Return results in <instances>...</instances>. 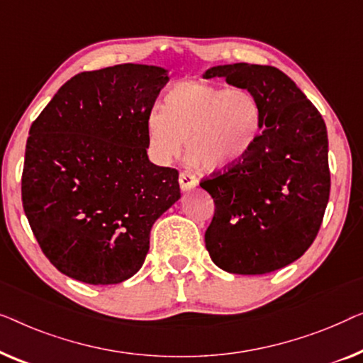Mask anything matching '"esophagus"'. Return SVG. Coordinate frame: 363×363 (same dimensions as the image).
<instances>
[{
  "mask_svg": "<svg viewBox=\"0 0 363 363\" xmlns=\"http://www.w3.org/2000/svg\"><path fill=\"white\" fill-rule=\"evenodd\" d=\"M179 186L182 191H191L197 186V177L192 174V172H187V171H182L179 174Z\"/></svg>",
  "mask_w": 363,
  "mask_h": 363,
  "instance_id": "34e87169",
  "label": "esophagus"
}]
</instances>
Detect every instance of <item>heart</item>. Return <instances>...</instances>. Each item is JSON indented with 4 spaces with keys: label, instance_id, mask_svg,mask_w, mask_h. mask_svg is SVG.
Here are the masks:
<instances>
[{
    "label": "heart",
    "instance_id": "obj_1",
    "mask_svg": "<svg viewBox=\"0 0 363 363\" xmlns=\"http://www.w3.org/2000/svg\"><path fill=\"white\" fill-rule=\"evenodd\" d=\"M264 128L262 104L247 89H225L207 80H182L166 91L162 113H151L146 135L151 155L169 164L182 141L194 164L223 172L247 160Z\"/></svg>",
    "mask_w": 363,
    "mask_h": 363
}]
</instances>
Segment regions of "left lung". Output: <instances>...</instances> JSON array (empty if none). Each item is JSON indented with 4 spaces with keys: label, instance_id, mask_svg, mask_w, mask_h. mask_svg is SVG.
I'll return each mask as SVG.
<instances>
[{
    "label": "left lung",
    "instance_id": "left-lung-1",
    "mask_svg": "<svg viewBox=\"0 0 363 363\" xmlns=\"http://www.w3.org/2000/svg\"><path fill=\"white\" fill-rule=\"evenodd\" d=\"M202 77L253 91L264 116L247 160L201 182L216 202L207 252L223 272H277L303 257L323 223L330 192L325 123L298 85L272 65H216Z\"/></svg>",
    "mask_w": 363,
    "mask_h": 363
}]
</instances>
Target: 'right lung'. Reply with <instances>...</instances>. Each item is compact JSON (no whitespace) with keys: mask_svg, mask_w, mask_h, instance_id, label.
<instances>
[{"mask_svg":"<svg viewBox=\"0 0 363 363\" xmlns=\"http://www.w3.org/2000/svg\"><path fill=\"white\" fill-rule=\"evenodd\" d=\"M167 70L120 64L65 82L30 125L23 207L49 262L69 278L116 284L140 272L179 172L152 164L146 121Z\"/></svg>","mask_w":363,"mask_h":363,"instance_id":"obj_1","label":"right lung"}]
</instances>
